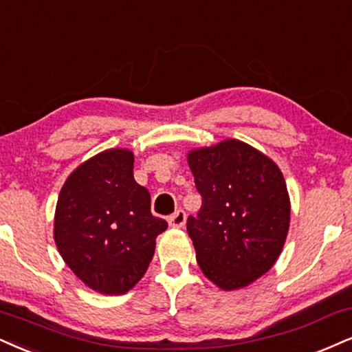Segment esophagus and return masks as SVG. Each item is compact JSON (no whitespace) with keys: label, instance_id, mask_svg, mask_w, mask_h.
I'll use <instances>...</instances> for the list:
<instances>
[{"label":"esophagus","instance_id":"34e87169","mask_svg":"<svg viewBox=\"0 0 352 352\" xmlns=\"http://www.w3.org/2000/svg\"><path fill=\"white\" fill-rule=\"evenodd\" d=\"M169 227L173 228H183L186 225V212L184 210H176L175 214L169 217Z\"/></svg>","mask_w":352,"mask_h":352}]
</instances>
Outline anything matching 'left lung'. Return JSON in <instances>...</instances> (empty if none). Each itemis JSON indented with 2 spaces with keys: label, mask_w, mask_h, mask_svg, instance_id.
<instances>
[{
  "label": "left lung",
  "mask_w": 352,
  "mask_h": 352,
  "mask_svg": "<svg viewBox=\"0 0 352 352\" xmlns=\"http://www.w3.org/2000/svg\"><path fill=\"white\" fill-rule=\"evenodd\" d=\"M202 196L188 233L199 267L223 290L250 285L274 266L287 238L290 199L277 164L228 138L188 153Z\"/></svg>",
  "instance_id": "left-lung-1"
}]
</instances>
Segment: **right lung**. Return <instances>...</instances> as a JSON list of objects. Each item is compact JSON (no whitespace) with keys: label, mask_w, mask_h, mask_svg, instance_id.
I'll return each mask as SVG.
<instances>
[{"label":"right lung","mask_w":352,"mask_h":352,"mask_svg":"<svg viewBox=\"0 0 352 352\" xmlns=\"http://www.w3.org/2000/svg\"><path fill=\"white\" fill-rule=\"evenodd\" d=\"M166 220L150 210V192L133 179V153L101 151L65 181L54 238L76 277L106 296L129 292L148 269Z\"/></svg>","instance_id":"obj_1"}]
</instances>
